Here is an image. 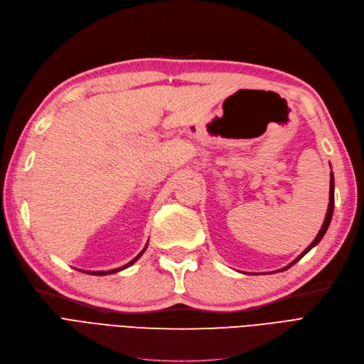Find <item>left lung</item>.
<instances>
[{
  "instance_id": "8db88e82",
  "label": "left lung",
  "mask_w": 364,
  "mask_h": 364,
  "mask_svg": "<svg viewBox=\"0 0 364 364\" xmlns=\"http://www.w3.org/2000/svg\"><path fill=\"white\" fill-rule=\"evenodd\" d=\"M333 210H334V176H333V171L330 173V202H328V209H327V214H325V220H323V223H322V225H321V230H319V233L316 235V237L315 240H313V242L304 250V252L299 255L295 260H292L289 265L287 267H284V268H282V269H279V271H286L287 268H291L294 263H296L299 259H301L304 255H307L310 250L313 248V247H316L319 242H321V240L323 237V235H325V232H327V229H328V225H330V223H331V218H333ZM279 271H275V272H279Z\"/></svg>"
}]
</instances>
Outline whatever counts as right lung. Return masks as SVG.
Listing matches in <instances>:
<instances>
[{
  "label": "right lung",
  "mask_w": 364,
  "mask_h": 364,
  "mask_svg": "<svg viewBox=\"0 0 364 364\" xmlns=\"http://www.w3.org/2000/svg\"><path fill=\"white\" fill-rule=\"evenodd\" d=\"M147 244H149V241H147ZM147 244H146V247L141 250V253L139 255V256H135L131 262H128L127 265H123V267H120V268H114V269H108V271H81V272H87V274H92V275H107V274H114V272H119V271H122V269H124V268H128V267H131L132 263H135L136 260H139L140 257H141V255L146 252V248H147Z\"/></svg>",
  "instance_id": "1"
}]
</instances>
